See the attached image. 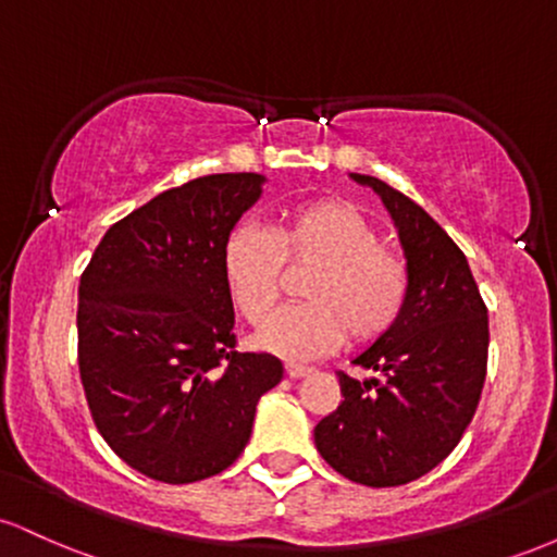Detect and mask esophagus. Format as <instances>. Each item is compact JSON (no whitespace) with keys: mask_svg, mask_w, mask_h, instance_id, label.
<instances>
[{"mask_svg":"<svg viewBox=\"0 0 557 557\" xmlns=\"http://www.w3.org/2000/svg\"><path fill=\"white\" fill-rule=\"evenodd\" d=\"M285 374L290 376V380H300V376H309L311 374V367H304V363H285Z\"/></svg>","mask_w":557,"mask_h":557,"instance_id":"34e87169","label":"esophagus"}]
</instances>
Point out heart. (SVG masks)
I'll use <instances>...</instances> for the list:
<instances>
[{
  "mask_svg": "<svg viewBox=\"0 0 557 557\" xmlns=\"http://www.w3.org/2000/svg\"><path fill=\"white\" fill-rule=\"evenodd\" d=\"M287 267L317 264L304 285L309 304L280 311L257 345L280 359H319L345 341H376L398 322L408 296V270L359 209L335 198L298 203L272 230L240 225L222 246L230 298L251 324L272 317Z\"/></svg>",
  "mask_w": 557,
  "mask_h": 557,
  "instance_id": "obj_1",
  "label": "heart"
}]
</instances>
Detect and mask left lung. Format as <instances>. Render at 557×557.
I'll return each mask as SVG.
<instances>
[{
  "instance_id": "obj_1",
  "label": "left lung",
  "mask_w": 557,
  "mask_h": 557,
  "mask_svg": "<svg viewBox=\"0 0 557 557\" xmlns=\"http://www.w3.org/2000/svg\"><path fill=\"white\" fill-rule=\"evenodd\" d=\"M350 177L393 216L408 296L398 322L354 359L376 376L337 372L343 400L314 426V443L350 482L398 487L447 458L474 419L487 374V306L461 248L419 203L380 177Z\"/></svg>"
}]
</instances>
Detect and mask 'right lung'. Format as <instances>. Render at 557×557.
<instances>
[{"label": "right lung", "instance_id": "obj_1", "mask_svg": "<svg viewBox=\"0 0 557 557\" xmlns=\"http://www.w3.org/2000/svg\"><path fill=\"white\" fill-rule=\"evenodd\" d=\"M267 177L222 172L170 188L96 246L78 287V367L96 430L131 469L168 484L225 471L257 403L283 380L235 350L222 246Z\"/></svg>", "mask_w": 557, "mask_h": 557}]
</instances>
